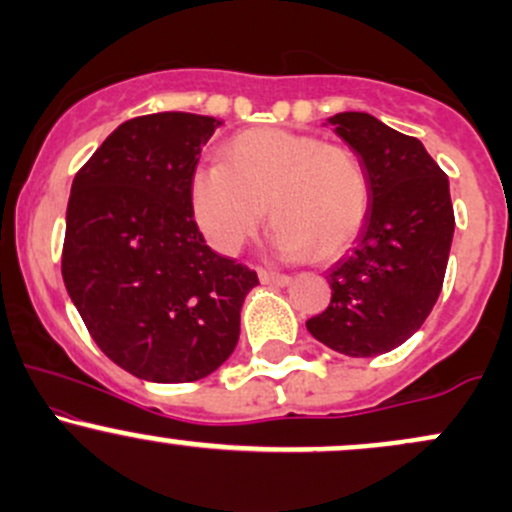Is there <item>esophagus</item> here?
I'll use <instances>...</instances> for the list:
<instances>
[{
    "label": "esophagus",
    "instance_id": "esophagus-1",
    "mask_svg": "<svg viewBox=\"0 0 512 512\" xmlns=\"http://www.w3.org/2000/svg\"><path fill=\"white\" fill-rule=\"evenodd\" d=\"M260 281L269 286H289L291 276L279 274V272H269V269H260Z\"/></svg>",
    "mask_w": 512,
    "mask_h": 512
}]
</instances>
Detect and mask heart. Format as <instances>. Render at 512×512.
Segmentation results:
<instances>
[{
    "label": "heart",
    "mask_w": 512,
    "mask_h": 512,
    "mask_svg": "<svg viewBox=\"0 0 512 512\" xmlns=\"http://www.w3.org/2000/svg\"><path fill=\"white\" fill-rule=\"evenodd\" d=\"M199 231L214 250L238 255L274 219V245L286 257H337L368 219V170L354 149L322 137L257 127L223 146L221 163L190 178Z\"/></svg>",
    "instance_id": "heart-1"
}]
</instances>
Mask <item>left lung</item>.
I'll use <instances>...</instances> for the list:
<instances>
[{
    "instance_id": "left-lung-1",
    "label": "left lung",
    "mask_w": 512,
    "mask_h": 512,
    "mask_svg": "<svg viewBox=\"0 0 512 512\" xmlns=\"http://www.w3.org/2000/svg\"><path fill=\"white\" fill-rule=\"evenodd\" d=\"M327 125L361 156L370 209L327 276L330 305L305 327L339 354L370 358L407 342L438 301L455 233L450 185L419 139L378 117L339 113Z\"/></svg>"
}]
</instances>
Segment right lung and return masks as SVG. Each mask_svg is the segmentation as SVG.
Listing matches in <instances>:
<instances>
[{"mask_svg": "<svg viewBox=\"0 0 512 512\" xmlns=\"http://www.w3.org/2000/svg\"><path fill=\"white\" fill-rule=\"evenodd\" d=\"M221 120L154 113L122 122L76 173L62 279L110 361L151 383H195L236 349L257 274L204 243L190 202Z\"/></svg>", "mask_w": 512, "mask_h": 512, "instance_id": "add662e5", "label": "right lung"}]
</instances>
